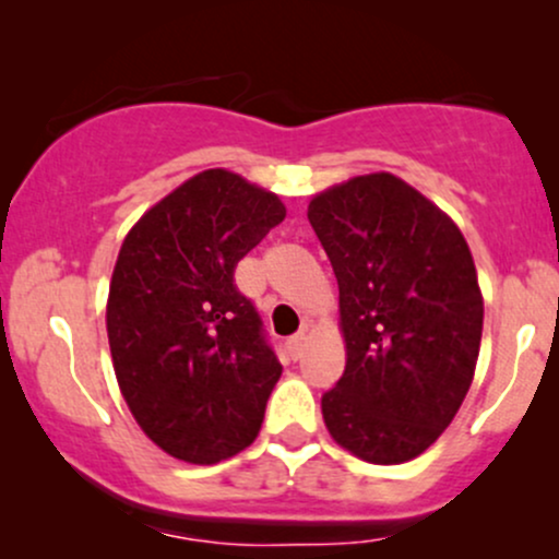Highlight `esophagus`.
Segmentation results:
<instances>
[{"label": "esophagus", "mask_w": 559, "mask_h": 559, "mask_svg": "<svg viewBox=\"0 0 559 559\" xmlns=\"http://www.w3.org/2000/svg\"><path fill=\"white\" fill-rule=\"evenodd\" d=\"M305 346H307V333L305 331L294 333V336L288 338V355L297 360V357H301V352H305Z\"/></svg>", "instance_id": "34e87169"}]
</instances>
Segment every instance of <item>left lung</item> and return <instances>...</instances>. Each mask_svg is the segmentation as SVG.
<instances>
[{
  "label": "left lung",
  "instance_id": "left-lung-1",
  "mask_svg": "<svg viewBox=\"0 0 559 559\" xmlns=\"http://www.w3.org/2000/svg\"><path fill=\"white\" fill-rule=\"evenodd\" d=\"M307 221L338 281L346 368L320 407L333 439L376 465L418 457L476 370L484 299L449 217L391 173L323 191Z\"/></svg>",
  "mask_w": 559,
  "mask_h": 559
}]
</instances>
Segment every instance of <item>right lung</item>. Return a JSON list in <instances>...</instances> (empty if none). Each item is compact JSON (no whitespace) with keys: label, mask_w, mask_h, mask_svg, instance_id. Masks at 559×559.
I'll return each mask as SVG.
<instances>
[{"label":"right lung","mask_w":559,"mask_h":559,"mask_svg":"<svg viewBox=\"0 0 559 559\" xmlns=\"http://www.w3.org/2000/svg\"><path fill=\"white\" fill-rule=\"evenodd\" d=\"M286 217L271 191L204 170L157 202L120 247L107 336L141 431L173 457L213 465L249 447L281 362L234 271Z\"/></svg>","instance_id":"add662e5"}]
</instances>
